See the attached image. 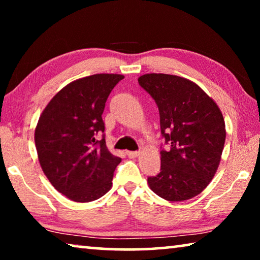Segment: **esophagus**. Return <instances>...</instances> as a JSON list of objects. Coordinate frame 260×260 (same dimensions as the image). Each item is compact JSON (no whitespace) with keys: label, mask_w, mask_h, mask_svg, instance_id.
Segmentation results:
<instances>
[{"label":"esophagus","mask_w":260,"mask_h":260,"mask_svg":"<svg viewBox=\"0 0 260 260\" xmlns=\"http://www.w3.org/2000/svg\"><path fill=\"white\" fill-rule=\"evenodd\" d=\"M127 156L129 158H136L140 156V151H127Z\"/></svg>","instance_id":"obj_1"}]
</instances>
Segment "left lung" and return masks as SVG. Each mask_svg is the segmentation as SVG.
<instances>
[{
  "label": "left lung",
  "instance_id": "left-lung-1",
  "mask_svg": "<svg viewBox=\"0 0 260 260\" xmlns=\"http://www.w3.org/2000/svg\"><path fill=\"white\" fill-rule=\"evenodd\" d=\"M139 85L155 100L169 150L160 151V172L148 178L151 190L182 202L201 193L221 160L226 127L217 103L186 78L164 73L141 76Z\"/></svg>",
  "mask_w": 260,
  "mask_h": 260
}]
</instances>
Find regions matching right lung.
Masks as SVG:
<instances>
[{
    "mask_svg": "<svg viewBox=\"0 0 260 260\" xmlns=\"http://www.w3.org/2000/svg\"><path fill=\"white\" fill-rule=\"evenodd\" d=\"M121 74L100 73L70 82L43 110L35 127L39 162L57 191L87 203L105 195L121 158L108 150L102 113Z\"/></svg>",
    "mask_w": 260,
    "mask_h": 260,
    "instance_id": "right-lung-1",
    "label": "right lung"
}]
</instances>
